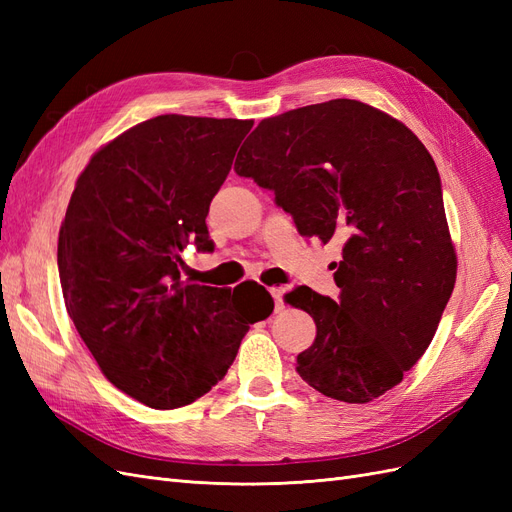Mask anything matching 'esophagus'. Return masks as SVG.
Listing matches in <instances>:
<instances>
[{"label":"esophagus","instance_id":"esophagus-1","mask_svg":"<svg viewBox=\"0 0 512 512\" xmlns=\"http://www.w3.org/2000/svg\"><path fill=\"white\" fill-rule=\"evenodd\" d=\"M271 294H273V299H275V312L280 314V312H284V288L280 286V288H271Z\"/></svg>","mask_w":512,"mask_h":512}]
</instances>
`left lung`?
<instances>
[{"mask_svg":"<svg viewBox=\"0 0 512 512\" xmlns=\"http://www.w3.org/2000/svg\"><path fill=\"white\" fill-rule=\"evenodd\" d=\"M235 173L271 190L303 237L342 247L337 301L307 286L284 297L316 322L299 376L346 404L391 391L429 348L457 277L425 145L391 115L339 98L262 119Z\"/></svg>","mask_w":512,"mask_h":512,"instance_id":"1","label":"left lung"}]
</instances>
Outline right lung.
Here are the masks:
<instances>
[{
	"mask_svg": "<svg viewBox=\"0 0 512 512\" xmlns=\"http://www.w3.org/2000/svg\"><path fill=\"white\" fill-rule=\"evenodd\" d=\"M254 121L160 115L119 134L76 179L59 228L66 309L106 380L158 410L188 406L273 312L256 282L181 280V252H213L207 213Z\"/></svg>",
	"mask_w": 512,
	"mask_h": 512,
	"instance_id": "1",
	"label": "right lung"
}]
</instances>
